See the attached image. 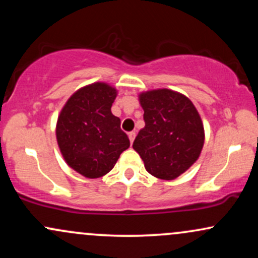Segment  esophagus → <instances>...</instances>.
<instances>
[{"label": "esophagus", "mask_w": 258, "mask_h": 258, "mask_svg": "<svg viewBox=\"0 0 258 258\" xmlns=\"http://www.w3.org/2000/svg\"><path fill=\"white\" fill-rule=\"evenodd\" d=\"M128 138H130V142L133 143V141H135V138H136V132H130L128 133Z\"/></svg>", "instance_id": "esophagus-1"}]
</instances>
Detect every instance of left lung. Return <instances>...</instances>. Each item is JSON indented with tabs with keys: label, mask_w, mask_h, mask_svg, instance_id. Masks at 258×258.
<instances>
[{
	"label": "left lung",
	"mask_w": 258,
	"mask_h": 258,
	"mask_svg": "<svg viewBox=\"0 0 258 258\" xmlns=\"http://www.w3.org/2000/svg\"><path fill=\"white\" fill-rule=\"evenodd\" d=\"M144 128L133 149L154 177L171 180L185 172L199 158L204 146V125L190 99L167 88L143 92Z\"/></svg>",
	"instance_id": "left-lung-1"
}]
</instances>
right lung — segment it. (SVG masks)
Wrapping results in <instances>:
<instances>
[{"label": "right lung", "mask_w": 258, "mask_h": 258, "mask_svg": "<svg viewBox=\"0 0 258 258\" xmlns=\"http://www.w3.org/2000/svg\"><path fill=\"white\" fill-rule=\"evenodd\" d=\"M116 90L104 82L80 88L68 99L57 121V142L61 155L73 170L87 178L104 176L130 147L111 112Z\"/></svg>", "instance_id": "right-lung-1"}]
</instances>
